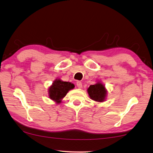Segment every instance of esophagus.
<instances>
[{"instance_id": "esophagus-1", "label": "esophagus", "mask_w": 153, "mask_h": 153, "mask_svg": "<svg viewBox=\"0 0 153 153\" xmlns=\"http://www.w3.org/2000/svg\"><path fill=\"white\" fill-rule=\"evenodd\" d=\"M76 85H77V88H79V89H81V88H82V82H77V83H76Z\"/></svg>"}]
</instances>
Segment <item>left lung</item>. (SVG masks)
Wrapping results in <instances>:
<instances>
[{"label":"left lung","instance_id":"8db88e82","mask_svg":"<svg viewBox=\"0 0 153 153\" xmlns=\"http://www.w3.org/2000/svg\"><path fill=\"white\" fill-rule=\"evenodd\" d=\"M90 98L97 102L105 101L107 96V90L101 82H98L94 85H91L87 90Z\"/></svg>","mask_w":153,"mask_h":153}]
</instances>
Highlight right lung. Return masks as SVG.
I'll list each match as a JSON object with an SVG mask.
<instances>
[{
	"label": "right lung",
	"instance_id": "obj_1",
	"mask_svg": "<svg viewBox=\"0 0 153 153\" xmlns=\"http://www.w3.org/2000/svg\"><path fill=\"white\" fill-rule=\"evenodd\" d=\"M74 87V84L71 82H63L59 78L55 79L48 89L49 98L56 104H59L68 91Z\"/></svg>",
	"mask_w": 153,
	"mask_h": 153
}]
</instances>
